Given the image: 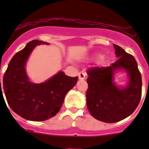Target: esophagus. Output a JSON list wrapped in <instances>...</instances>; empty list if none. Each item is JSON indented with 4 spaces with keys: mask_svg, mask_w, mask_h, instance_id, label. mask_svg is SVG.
<instances>
[{
    "mask_svg": "<svg viewBox=\"0 0 149 149\" xmlns=\"http://www.w3.org/2000/svg\"><path fill=\"white\" fill-rule=\"evenodd\" d=\"M86 73L85 72H81V73H79V79H81V80H84V79H86Z\"/></svg>",
    "mask_w": 149,
    "mask_h": 149,
    "instance_id": "34e87169",
    "label": "esophagus"
}]
</instances>
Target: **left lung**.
Returning <instances> with one entry per match:
<instances>
[{
	"label": "left lung",
	"mask_w": 149,
	"mask_h": 149,
	"mask_svg": "<svg viewBox=\"0 0 149 149\" xmlns=\"http://www.w3.org/2000/svg\"><path fill=\"white\" fill-rule=\"evenodd\" d=\"M118 60L107 67H92L87 70L88 89L86 104L95 119L104 123H116L130 116L141 98L142 79L134 57L114 45ZM123 68L130 77L129 85L119 89L112 82L115 70Z\"/></svg>",
	"instance_id": "left-lung-1"
}]
</instances>
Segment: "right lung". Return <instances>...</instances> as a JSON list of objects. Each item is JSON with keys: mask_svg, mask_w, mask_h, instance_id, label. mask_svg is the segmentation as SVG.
<instances>
[{"mask_svg": "<svg viewBox=\"0 0 149 149\" xmlns=\"http://www.w3.org/2000/svg\"><path fill=\"white\" fill-rule=\"evenodd\" d=\"M41 44L48 43L32 40L16 52L9 62L3 81L6 98L12 110L32 121H44L55 116L61 109L68 91L78 81V76L70 77L61 71L44 83L30 82L25 63L32 49Z\"/></svg>", "mask_w": 149, "mask_h": 149, "instance_id": "obj_1", "label": "right lung"}]
</instances>
